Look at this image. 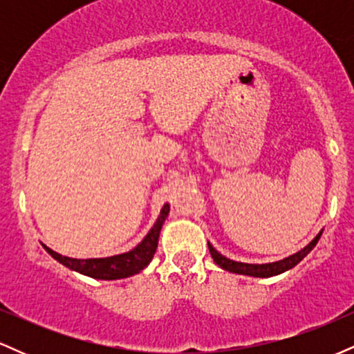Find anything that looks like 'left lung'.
I'll list each match as a JSON object with an SVG mask.
<instances>
[{
    "mask_svg": "<svg viewBox=\"0 0 354 354\" xmlns=\"http://www.w3.org/2000/svg\"><path fill=\"white\" fill-rule=\"evenodd\" d=\"M321 234H323V230H321L319 233L316 234V236L313 238L311 241L303 248V250H299L298 253H295V254H291V256H286V258L279 259V261L263 263V265H256V263L233 261V259L226 258V256H223L221 253H218V251L214 250L211 243H208V248H209L211 258L214 259V263H216L219 268H223V270L230 271V273L254 276V278H271V276L281 274V273H284V271L291 270V268H295L296 265H298V263L301 261L304 256L310 253L313 248L316 246V243L319 241Z\"/></svg>",
    "mask_w": 354,
    "mask_h": 354,
    "instance_id": "8db88e82",
    "label": "left lung"
}]
</instances>
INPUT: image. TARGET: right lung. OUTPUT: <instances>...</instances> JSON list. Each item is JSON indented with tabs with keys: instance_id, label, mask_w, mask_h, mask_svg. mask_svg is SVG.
Instances as JSON below:
<instances>
[{
	"instance_id": "obj_1",
	"label": "right lung",
	"mask_w": 354,
	"mask_h": 354,
	"mask_svg": "<svg viewBox=\"0 0 354 354\" xmlns=\"http://www.w3.org/2000/svg\"><path fill=\"white\" fill-rule=\"evenodd\" d=\"M168 214L169 205L165 203V206L160 211V216L154 221L153 228L148 231V234L141 239V243H138L133 250L121 254L106 256V258L78 259L56 253V251H53L51 248H48L46 245H43V248L63 266L70 268L73 271H78V273L84 276H89V278L108 279V281H111V279H123L128 278V276L138 274L151 263L153 256L156 253L161 228H163Z\"/></svg>"
}]
</instances>
